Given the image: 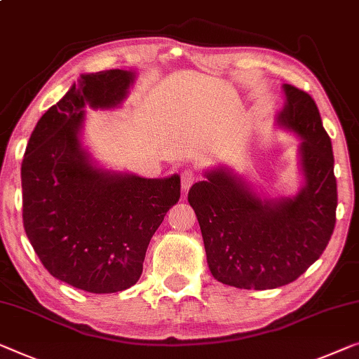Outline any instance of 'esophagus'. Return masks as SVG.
I'll return each instance as SVG.
<instances>
[{
  "instance_id": "34e87169",
  "label": "esophagus",
  "mask_w": 359,
  "mask_h": 359,
  "mask_svg": "<svg viewBox=\"0 0 359 359\" xmlns=\"http://www.w3.org/2000/svg\"><path fill=\"white\" fill-rule=\"evenodd\" d=\"M180 179H182V190L187 191L191 185H194V182L198 179V174L195 172V170L187 169V170H184V172H182Z\"/></svg>"
}]
</instances>
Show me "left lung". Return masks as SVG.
Wrapping results in <instances>:
<instances>
[{
    "mask_svg": "<svg viewBox=\"0 0 359 359\" xmlns=\"http://www.w3.org/2000/svg\"><path fill=\"white\" fill-rule=\"evenodd\" d=\"M282 88L285 104L276 121L299 138L298 194L264 196L227 165L208 169L189 191L212 277L247 290L297 280L319 259L335 227L332 143L311 96L288 83Z\"/></svg>",
    "mask_w": 359,
    "mask_h": 359,
    "instance_id": "obj_1",
    "label": "left lung"
}]
</instances>
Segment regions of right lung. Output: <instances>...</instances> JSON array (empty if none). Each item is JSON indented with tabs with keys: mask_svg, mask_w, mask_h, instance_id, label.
<instances>
[{
	"mask_svg": "<svg viewBox=\"0 0 359 359\" xmlns=\"http://www.w3.org/2000/svg\"><path fill=\"white\" fill-rule=\"evenodd\" d=\"M135 72L82 74L40 117L27 143L22 217L41 264L90 293H116L140 279L149 240L180 198V175L145 179L101 168L82 133L85 106L119 108Z\"/></svg>",
	"mask_w": 359,
	"mask_h": 359,
	"instance_id": "right-lung-1",
	"label": "right lung"
}]
</instances>
